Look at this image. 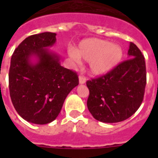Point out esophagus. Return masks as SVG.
<instances>
[{"instance_id":"obj_1","label":"esophagus","mask_w":158,"mask_h":158,"mask_svg":"<svg viewBox=\"0 0 158 158\" xmlns=\"http://www.w3.org/2000/svg\"><path fill=\"white\" fill-rule=\"evenodd\" d=\"M86 82V77L85 76H82V75H81L80 77H79V83L80 84H85Z\"/></svg>"}]
</instances>
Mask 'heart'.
<instances>
[{
  "mask_svg": "<svg viewBox=\"0 0 158 158\" xmlns=\"http://www.w3.org/2000/svg\"><path fill=\"white\" fill-rule=\"evenodd\" d=\"M70 56L75 61L89 62L92 74L100 76L107 73L120 62L123 50L120 46L100 39H87L81 42L77 49L71 50Z\"/></svg>",
  "mask_w": 158,
  "mask_h": 158,
  "instance_id": "obj_1",
  "label": "heart"
}]
</instances>
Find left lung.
<instances>
[{"instance_id": "obj_1", "label": "left lung", "mask_w": 158, "mask_h": 158, "mask_svg": "<svg viewBox=\"0 0 158 158\" xmlns=\"http://www.w3.org/2000/svg\"><path fill=\"white\" fill-rule=\"evenodd\" d=\"M130 59L110 72L87 81L88 109L96 120L118 123L130 118L143 100L146 85L144 56L135 43H130Z\"/></svg>"}]
</instances>
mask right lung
Returning a JSON list of instances; mask_svg holds the SVG:
<instances>
[{"label":"right lung","instance_id":"obj_1","mask_svg":"<svg viewBox=\"0 0 158 158\" xmlns=\"http://www.w3.org/2000/svg\"><path fill=\"white\" fill-rule=\"evenodd\" d=\"M56 34L43 32L28 36L14 51L8 73L12 104L23 119L35 124L54 121L66 96L79 80L75 71L60 65L59 57L50 51ZM35 56L37 62H31Z\"/></svg>","mask_w":158,"mask_h":158}]
</instances>
